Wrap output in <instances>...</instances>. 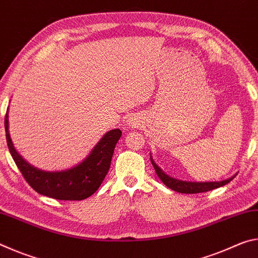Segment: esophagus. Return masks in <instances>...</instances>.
<instances>
[{"label":"esophagus","instance_id":"34e87169","mask_svg":"<svg viewBox=\"0 0 258 258\" xmlns=\"http://www.w3.org/2000/svg\"><path fill=\"white\" fill-rule=\"evenodd\" d=\"M128 121H130V124H131V125H135V124L138 123V120L135 119V117H130Z\"/></svg>","mask_w":258,"mask_h":258}]
</instances>
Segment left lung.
<instances>
[{
  "mask_svg": "<svg viewBox=\"0 0 258 258\" xmlns=\"http://www.w3.org/2000/svg\"><path fill=\"white\" fill-rule=\"evenodd\" d=\"M150 160L151 164L154 166L155 171L157 173V175L161 180V182L176 192H180V194H199V192H206V191H211L213 189H216V187L223 186L225 184L233 180L234 176L237 174H234L233 176H231L226 180L223 181H218V182H191V181H182V180H177V178H174L172 176L167 175V174L164 173L163 169H161L158 165L155 163V160L152 159V156L150 155Z\"/></svg>",
  "mask_w": 258,
  "mask_h": 258,
  "instance_id": "left-lung-1",
  "label": "left lung"
}]
</instances>
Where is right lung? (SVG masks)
<instances>
[{"instance_id": "1", "label": "right lung", "mask_w": 258, "mask_h": 258, "mask_svg": "<svg viewBox=\"0 0 258 258\" xmlns=\"http://www.w3.org/2000/svg\"><path fill=\"white\" fill-rule=\"evenodd\" d=\"M4 126L9 151L25 180L40 195L59 200H83L99 189L110 168L113 150L121 137L119 128L109 131L81 163L68 169L50 172L30 165L16 150L9 133V109Z\"/></svg>"}]
</instances>
